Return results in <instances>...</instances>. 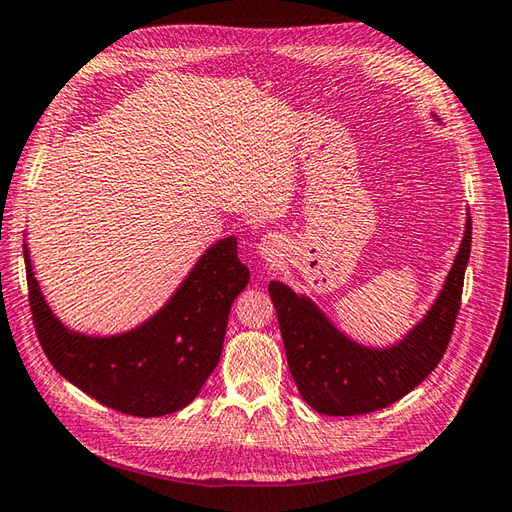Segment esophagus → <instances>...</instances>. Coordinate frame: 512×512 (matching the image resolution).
<instances>
[{
	"label": "esophagus",
	"instance_id": "obj_1",
	"mask_svg": "<svg viewBox=\"0 0 512 512\" xmlns=\"http://www.w3.org/2000/svg\"><path fill=\"white\" fill-rule=\"evenodd\" d=\"M281 246H279V239L277 237H273V235H268V237H264L262 242H259V255H262L266 262H275V259L279 257V250Z\"/></svg>",
	"mask_w": 512,
	"mask_h": 512
}]
</instances>
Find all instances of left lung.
<instances>
[{"label":"left lung","mask_w":512,"mask_h":512,"mask_svg":"<svg viewBox=\"0 0 512 512\" xmlns=\"http://www.w3.org/2000/svg\"><path fill=\"white\" fill-rule=\"evenodd\" d=\"M471 255V217L440 297L400 343L372 350L347 339L314 303L270 281L290 374L308 405L325 416L378 411L418 387L447 352Z\"/></svg>","instance_id":"obj_1"}]
</instances>
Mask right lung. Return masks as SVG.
I'll use <instances>...</instances> for the list:
<instances>
[{
  "label": "right lung",
  "mask_w": 512,
  "mask_h": 512,
  "mask_svg": "<svg viewBox=\"0 0 512 512\" xmlns=\"http://www.w3.org/2000/svg\"><path fill=\"white\" fill-rule=\"evenodd\" d=\"M28 301L39 343L72 385L127 416L154 418L187 407L220 361L228 312L248 284L237 239L213 244L167 306L140 328L85 336L54 317L32 273L24 244Z\"/></svg>",
  "instance_id": "obj_1"
}]
</instances>
